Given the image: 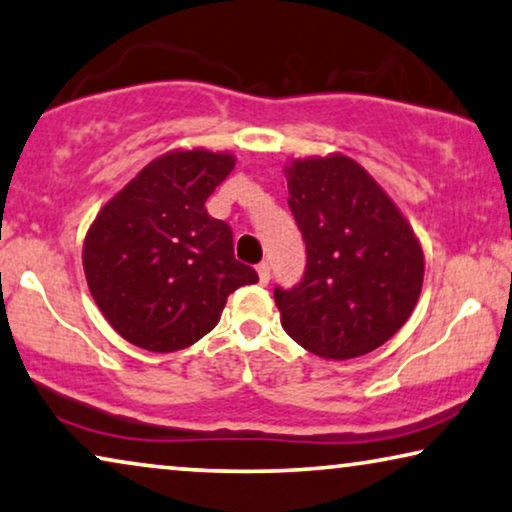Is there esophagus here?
<instances>
[{
    "label": "esophagus",
    "mask_w": 512,
    "mask_h": 512,
    "mask_svg": "<svg viewBox=\"0 0 512 512\" xmlns=\"http://www.w3.org/2000/svg\"><path fill=\"white\" fill-rule=\"evenodd\" d=\"M256 272H258V279H261V284H268V281H270V265L268 263H258Z\"/></svg>",
    "instance_id": "obj_1"
}]
</instances>
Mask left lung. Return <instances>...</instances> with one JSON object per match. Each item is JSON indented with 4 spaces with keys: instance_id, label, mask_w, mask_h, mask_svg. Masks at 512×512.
Segmentation results:
<instances>
[{
    "instance_id": "1",
    "label": "left lung",
    "mask_w": 512,
    "mask_h": 512,
    "mask_svg": "<svg viewBox=\"0 0 512 512\" xmlns=\"http://www.w3.org/2000/svg\"><path fill=\"white\" fill-rule=\"evenodd\" d=\"M286 182L307 265L293 288L274 286L281 325L328 360L374 351L418 302L425 258L416 235L374 177L342 154L293 161Z\"/></svg>"
}]
</instances>
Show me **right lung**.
<instances>
[{"label":"right lung","instance_id":"1","mask_svg":"<svg viewBox=\"0 0 512 512\" xmlns=\"http://www.w3.org/2000/svg\"><path fill=\"white\" fill-rule=\"evenodd\" d=\"M233 166L231 154H164L96 214L83 249L87 286L127 342L154 353L196 344L228 295L258 281L233 254L231 226L205 210Z\"/></svg>","mask_w":512,"mask_h":512}]
</instances>
